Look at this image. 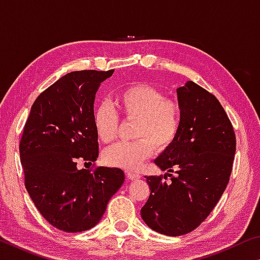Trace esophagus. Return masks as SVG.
<instances>
[{"instance_id": "obj_1", "label": "esophagus", "mask_w": 260, "mask_h": 260, "mask_svg": "<svg viewBox=\"0 0 260 260\" xmlns=\"http://www.w3.org/2000/svg\"><path fill=\"white\" fill-rule=\"evenodd\" d=\"M127 178H128L129 180H135V179H139L141 175L139 173L136 172H133V171H127Z\"/></svg>"}]
</instances>
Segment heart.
<instances>
[{"mask_svg": "<svg viewBox=\"0 0 260 260\" xmlns=\"http://www.w3.org/2000/svg\"><path fill=\"white\" fill-rule=\"evenodd\" d=\"M118 114L125 120H135L132 142L113 144L103 152L105 164L136 170L153 151H164L178 138L182 124V108L177 99L167 98L148 83L126 86L114 96ZM108 105L95 110L93 121L98 138L110 143L117 138L120 119Z\"/></svg>", "mask_w": 260, "mask_h": 260, "instance_id": "obj_1", "label": "heart"}]
</instances>
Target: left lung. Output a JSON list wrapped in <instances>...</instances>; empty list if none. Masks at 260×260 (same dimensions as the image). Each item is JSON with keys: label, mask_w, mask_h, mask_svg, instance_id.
I'll return each instance as SVG.
<instances>
[{"label": "left lung", "mask_w": 260, "mask_h": 260, "mask_svg": "<svg viewBox=\"0 0 260 260\" xmlns=\"http://www.w3.org/2000/svg\"><path fill=\"white\" fill-rule=\"evenodd\" d=\"M177 93L181 128L155 160L171 179L146 175L150 195L141 209L151 230L169 236L188 234L208 218L230 182L236 150L234 127L212 93L193 81Z\"/></svg>", "instance_id": "left-lung-1"}]
</instances>
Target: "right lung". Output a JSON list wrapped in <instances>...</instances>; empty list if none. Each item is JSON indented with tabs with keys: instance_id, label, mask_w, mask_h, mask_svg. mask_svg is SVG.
Segmentation results:
<instances>
[{
	"instance_id": "add662e5",
	"label": "right lung",
	"mask_w": 260,
	"mask_h": 260,
	"mask_svg": "<svg viewBox=\"0 0 260 260\" xmlns=\"http://www.w3.org/2000/svg\"><path fill=\"white\" fill-rule=\"evenodd\" d=\"M113 71L65 74L38 96L25 122L19 153L26 190L42 217L59 231L94 227L125 181L120 169L77 167L79 160L91 164L99 157L94 100L100 83Z\"/></svg>"
}]
</instances>
